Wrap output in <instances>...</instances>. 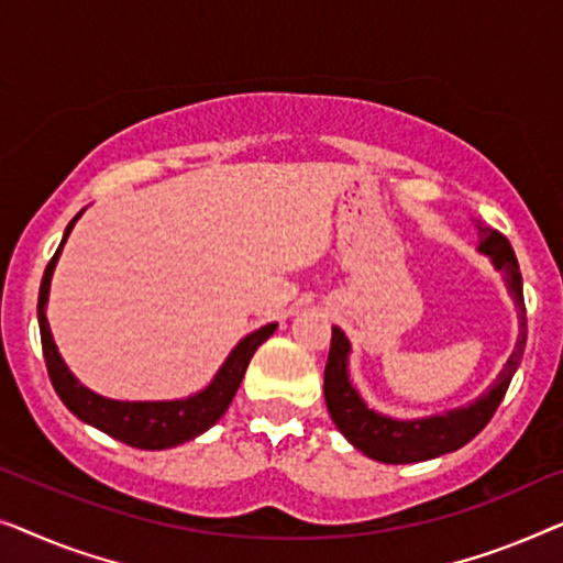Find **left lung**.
Here are the masks:
<instances>
[{
  "mask_svg": "<svg viewBox=\"0 0 563 563\" xmlns=\"http://www.w3.org/2000/svg\"><path fill=\"white\" fill-rule=\"evenodd\" d=\"M479 250L493 257L497 271L505 273V283L516 298L520 311V336L516 352L510 354L500 377L495 379L493 387L472 402L470 408L451 410L446 416L426 418V421H393L375 413L364 406V400L354 390L346 375V354H350V342L336 327L331 329V346L327 369H323V398L331 418H334L336 429L344 433L346 441L354 443L362 454L385 464H410L426 462V459L449 454V451L462 449L489 423L500 406L512 375H516L522 350H526V303H522V278L520 267L512 252L508 236L497 229L479 224Z\"/></svg>",
  "mask_w": 563,
  "mask_h": 563,
  "instance_id": "left-lung-1",
  "label": "left lung"
}]
</instances>
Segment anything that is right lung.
Here are the masks:
<instances>
[{
	"mask_svg": "<svg viewBox=\"0 0 563 563\" xmlns=\"http://www.w3.org/2000/svg\"><path fill=\"white\" fill-rule=\"evenodd\" d=\"M78 217H81V213H76V217L70 219L66 234H63V242H66L70 227L76 224ZM63 242L60 247L55 250V255L51 257V263H47L43 273L41 296H37V321H41V342L47 375H51L55 393H58V398L66 402V408L74 416L81 418V421L97 426L99 431L109 433V437L126 443V446L147 451L178 446V443L196 439L206 429H211V426L224 416L229 402H232L252 354H255L257 346L278 329V323H267V327L244 336L242 342L234 346V352L229 354L227 362L221 364L213 383L199 395H191V398L170 402H120L101 398V395L86 390V387L70 375L66 362L60 360L58 346L53 342L51 327H47L45 319V300L47 290H51V275L55 260H58L63 250Z\"/></svg>",
	"mask_w": 563,
	"mask_h": 563,
	"instance_id": "add662e5",
	"label": "right lung"
}]
</instances>
